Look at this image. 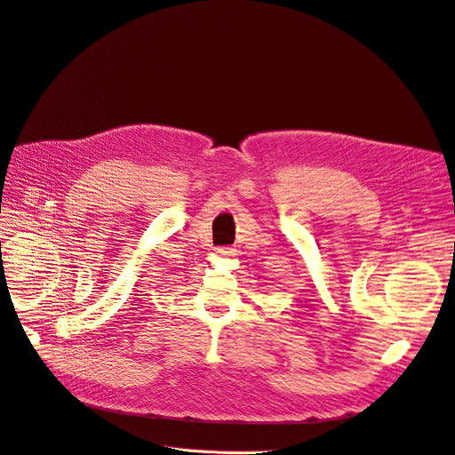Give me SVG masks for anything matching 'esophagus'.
I'll return each mask as SVG.
<instances>
[{
	"instance_id": "34e87169",
	"label": "esophagus",
	"mask_w": 455,
	"mask_h": 455,
	"mask_svg": "<svg viewBox=\"0 0 455 455\" xmlns=\"http://www.w3.org/2000/svg\"><path fill=\"white\" fill-rule=\"evenodd\" d=\"M217 252H219V256L231 258V256H235V254H236V249H233V247H219V249H217Z\"/></svg>"
}]
</instances>
